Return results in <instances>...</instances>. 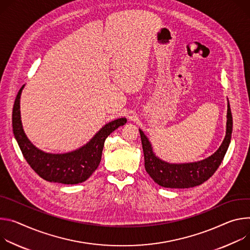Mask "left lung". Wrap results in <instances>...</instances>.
<instances>
[{
    "mask_svg": "<svg viewBox=\"0 0 250 250\" xmlns=\"http://www.w3.org/2000/svg\"><path fill=\"white\" fill-rule=\"evenodd\" d=\"M227 118V133L220 147L208 158L193 163L171 164L161 160L153 152L152 145L147 136L139 129L144 152L145 169L149 176L159 186L171 188H192L208 181L223 162L230 143L232 115L229 102L228 103Z\"/></svg>",
    "mask_w": 250,
    "mask_h": 250,
    "instance_id": "left-lung-1",
    "label": "left lung"
}]
</instances>
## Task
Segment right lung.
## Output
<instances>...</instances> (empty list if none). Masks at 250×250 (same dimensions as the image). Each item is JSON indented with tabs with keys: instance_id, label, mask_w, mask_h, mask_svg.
<instances>
[{
	"instance_id": "add662e5",
	"label": "right lung",
	"mask_w": 250,
	"mask_h": 250,
	"mask_svg": "<svg viewBox=\"0 0 250 250\" xmlns=\"http://www.w3.org/2000/svg\"><path fill=\"white\" fill-rule=\"evenodd\" d=\"M23 86L16 97L12 119L15 138L27 164L41 178L48 182L76 185L86 181L99 166L106 138L118 127L123 126L127 119L119 118L107 123L88 143L75 151L64 154L45 153L33 145L22 129L20 98Z\"/></svg>"
}]
</instances>
